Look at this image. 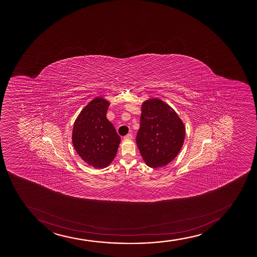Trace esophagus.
<instances>
[{
	"instance_id": "34e87169",
	"label": "esophagus",
	"mask_w": 257,
	"mask_h": 257,
	"mask_svg": "<svg viewBox=\"0 0 257 257\" xmlns=\"http://www.w3.org/2000/svg\"><path fill=\"white\" fill-rule=\"evenodd\" d=\"M132 138H133L132 134H127V136H124V139L125 140H131Z\"/></svg>"
}]
</instances>
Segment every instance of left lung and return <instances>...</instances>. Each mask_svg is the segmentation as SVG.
Masks as SVG:
<instances>
[{
    "mask_svg": "<svg viewBox=\"0 0 257 257\" xmlns=\"http://www.w3.org/2000/svg\"><path fill=\"white\" fill-rule=\"evenodd\" d=\"M184 137L183 121L168 104L157 98L143 103L136 143L148 166L158 168L174 160Z\"/></svg>",
    "mask_w": 257,
    "mask_h": 257,
    "instance_id": "obj_1",
    "label": "left lung"
}]
</instances>
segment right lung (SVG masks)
<instances>
[{
	"label": "right lung",
	"mask_w": 257,
	"mask_h": 257,
	"mask_svg": "<svg viewBox=\"0 0 257 257\" xmlns=\"http://www.w3.org/2000/svg\"><path fill=\"white\" fill-rule=\"evenodd\" d=\"M109 102L96 97L78 115L73 128L72 142L77 154L95 168H104L114 160L120 136L107 119Z\"/></svg>",
	"instance_id": "1"
}]
</instances>
